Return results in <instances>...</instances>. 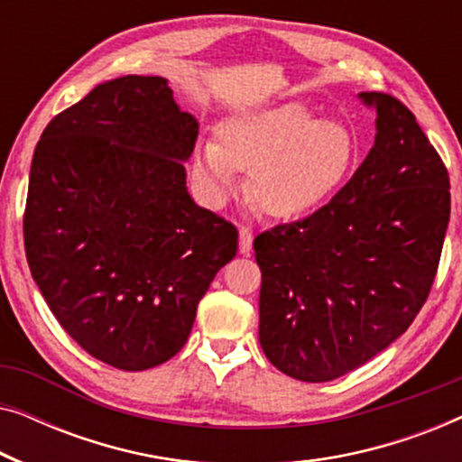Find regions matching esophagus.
Here are the masks:
<instances>
[{
    "mask_svg": "<svg viewBox=\"0 0 462 462\" xmlns=\"http://www.w3.org/2000/svg\"><path fill=\"white\" fill-rule=\"evenodd\" d=\"M252 239H254V236H252L248 226H239V252H242V254H250Z\"/></svg>",
    "mask_w": 462,
    "mask_h": 462,
    "instance_id": "1",
    "label": "esophagus"
}]
</instances>
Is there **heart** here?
Segmentation results:
<instances>
[{
	"mask_svg": "<svg viewBox=\"0 0 462 462\" xmlns=\"http://www.w3.org/2000/svg\"><path fill=\"white\" fill-rule=\"evenodd\" d=\"M356 157V138L340 119L315 117L299 103L239 113L204 143L195 176L212 201H223L248 172V191L275 218L318 210L337 191Z\"/></svg>",
	"mask_w": 462,
	"mask_h": 462,
	"instance_id": "b5f03b06",
	"label": "heart"
}]
</instances>
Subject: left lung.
<instances>
[{"label":"left lung","instance_id":"1","mask_svg":"<svg viewBox=\"0 0 462 462\" xmlns=\"http://www.w3.org/2000/svg\"><path fill=\"white\" fill-rule=\"evenodd\" d=\"M374 147L319 210L254 239L258 340L283 374L326 383L408 330L431 292L450 220V179L414 113L384 92Z\"/></svg>","mask_w":462,"mask_h":462}]
</instances>
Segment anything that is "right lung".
Instances as JSON below:
<instances>
[{
  "mask_svg": "<svg viewBox=\"0 0 462 462\" xmlns=\"http://www.w3.org/2000/svg\"><path fill=\"white\" fill-rule=\"evenodd\" d=\"M198 119L168 81L124 75L59 113L37 143L23 233L50 311L117 370L155 368L191 334L237 229L187 191Z\"/></svg>",
  "mask_w": 462,
  "mask_h": 462,
  "instance_id": "obj_1",
  "label": "right lung"
}]
</instances>
